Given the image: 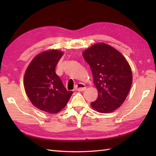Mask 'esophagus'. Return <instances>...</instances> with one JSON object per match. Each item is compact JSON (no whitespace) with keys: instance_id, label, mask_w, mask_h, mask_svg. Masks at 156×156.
<instances>
[{"instance_id":"34e87169","label":"esophagus","mask_w":156,"mask_h":156,"mask_svg":"<svg viewBox=\"0 0 156 156\" xmlns=\"http://www.w3.org/2000/svg\"><path fill=\"white\" fill-rule=\"evenodd\" d=\"M86 89V86L82 83H78L76 84L75 87V90L77 91H84Z\"/></svg>"}]
</instances>
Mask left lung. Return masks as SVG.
<instances>
[{
	"instance_id": "8db88e82",
	"label": "left lung",
	"mask_w": 156,
	"mask_h": 156,
	"mask_svg": "<svg viewBox=\"0 0 156 156\" xmlns=\"http://www.w3.org/2000/svg\"><path fill=\"white\" fill-rule=\"evenodd\" d=\"M83 57L91 69L98 95L91 107L102 113L120 107L132 84V72L124 56L117 49L100 43L88 48Z\"/></svg>"
}]
</instances>
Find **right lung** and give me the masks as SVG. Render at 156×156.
Wrapping results in <instances>:
<instances>
[{
  "label": "right lung",
  "mask_w": 156,
  "mask_h": 156,
  "mask_svg": "<svg viewBox=\"0 0 156 156\" xmlns=\"http://www.w3.org/2000/svg\"><path fill=\"white\" fill-rule=\"evenodd\" d=\"M63 53L50 50L41 53L29 65L24 76L27 97L40 110L57 113L68 103L73 92L68 91L55 69Z\"/></svg>",
  "instance_id": "1"
}]
</instances>
